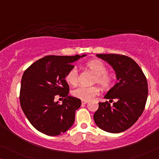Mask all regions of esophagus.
<instances>
[{
  "instance_id": "34e87169",
  "label": "esophagus",
  "mask_w": 159,
  "mask_h": 159,
  "mask_svg": "<svg viewBox=\"0 0 159 159\" xmlns=\"http://www.w3.org/2000/svg\"><path fill=\"white\" fill-rule=\"evenodd\" d=\"M88 103V101H82V104H86Z\"/></svg>"
}]
</instances>
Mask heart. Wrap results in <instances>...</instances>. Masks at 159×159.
<instances>
[{"instance_id": "b5f03b06", "label": "heart", "mask_w": 159, "mask_h": 159, "mask_svg": "<svg viewBox=\"0 0 159 159\" xmlns=\"http://www.w3.org/2000/svg\"><path fill=\"white\" fill-rule=\"evenodd\" d=\"M86 66L95 75L94 82H97L103 88H108L112 83V77L107 72V68L104 64L99 60H92L86 64ZM67 83L75 85L78 80V71L76 67H73L66 74L65 78ZM99 89L97 87L80 86L72 90L71 94L74 97L82 101H90L95 95H98Z\"/></svg>"}]
</instances>
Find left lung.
Here are the masks:
<instances>
[{
	"instance_id": "8db88e82",
	"label": "left lung",
	"mask_w": 159,
	"mask_h": 159,
	"mask_svg": "<svg viewBox=\"0 0 159 159\" xmlns=\"http://www.w3.org/2000/svg\"><path fill=\"white\" fill-rule=\"evenodd\" d=\"M96 56L112 66L117 82L104 96L116 102L112 106L108 101L99 103L93 119L101 129L119 133L132 127L144 111L148 93L146 77L138 64L128 56L118 54Z\"/></svg>"
}]
</instances>
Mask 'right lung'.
Masks as SVG:
<instances>
[{
  "mask_svg": "<svg viewBox=\"0 0 159 159\" xmlns=\"http://www.w3.org/2000/svg\"><path fill=\"white\" fill-rule=\"evenodd\" d=\"M85 54L74 56H47L33 63L24 72L21 82L20 104L31 125L39 132L56 136L66 132L75 122V111L81 101L69 96L65 78L75 67L72 63ZM65 98L60 105L54 98Z\"/></svg>",
  "mask_w": 159,
  "mask_h": 159,
  "instance_id": "1",
  "label": "right lung"
}]
</instances>
